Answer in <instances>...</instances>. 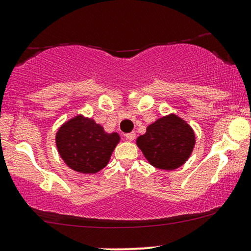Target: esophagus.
<instances>
[{"mask_svg":"<svg viewBox=\"0 0 251 251\" xmlns=\"http://www.w3.org/2000/svg\"><path fill=\"white\" fill-rule=\"evenodd\" d=\"M125 138H126V140H128V141L134 140V138H135V133H134V132H129V133L125 134Z\"/></svg>","mask_w":251,"mask_h":251,"instance_id":"1","label":"esophagus"}]
</instances>
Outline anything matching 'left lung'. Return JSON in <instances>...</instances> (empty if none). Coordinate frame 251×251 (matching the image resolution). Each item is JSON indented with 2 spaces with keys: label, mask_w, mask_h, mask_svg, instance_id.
<instances>
[{
  "label": "left lung",
  "mask_w": 251,
  "mask_h": 251,
  "mask_svg": "<svg viewBox=\"0 0 251 251\" xmlns=\"http://www.w3.org/2000/svg\"><path fill=\"white\" fill-rule=\"evenodd\" d=\"M145 158L160 170L172 171L182 166L192 154L195 135L191 126L175 114L162 117L137 139Z\"/></svg>",
  "instance_id": "1"
}]
</instances>
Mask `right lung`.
<instances>
[{
  "label": "right lung",
  "mask_w": 251,
  "mask_h": 251,
  "mask_svg": "<svg viewBox=\"0 0 251 251\" xmlns=\"http://www.w3.org/2000/svg\"><path fill=\"white\" fill-rule=\"evenodd\" d=\"M119 140L118 133H106L95 120L83 116L66 122L56 134L57 150L65 164L85 174L102 170Z\"/></svg>",
  "instance_id": "1"
}]
</instances>
